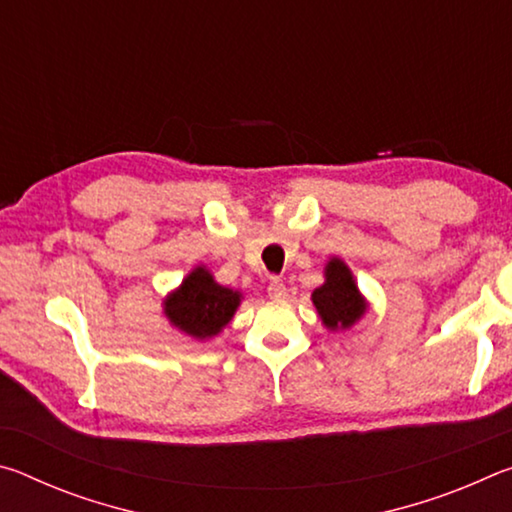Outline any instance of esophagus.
<instances>
[{
  "mask_svg": "<svg viewBox=\"0 0 512 512\" xmlns=\"http://www.w3.org/2000/svg\"><path fill=\"white\" fill-rule=\"evenodd\" d=\"M268 296H271L273 300H284V296H287V284H284L282 280H277V277H273V280L268 282Z\"/></svg>",
  "mask_w": 512,
  "mask_h": 512,
  "instance_id": "34e87169",
  "label": "esophagus"
}]
</instances>
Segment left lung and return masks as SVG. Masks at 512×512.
Masks as SVG:
<instances>
[{
	"instance_id": "1",
	"label": "left lung",
	"mask_w": 512,
	"mask_h": 512,
	"mask_svg": "<svg viewBox=\"0 0 512 512\" xmlns=\"http://www.w3.org/2000/svg\"><path fill=\"white\" fill-rule=\"evenodd\" d=\"M325 282L311 293L320 323L329 332H348L370 311V302L359 291L350 266L341 257H329L323 271Z\"/></svg>"
}]
</instances>
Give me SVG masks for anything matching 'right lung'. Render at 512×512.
<instances>
[{
  "mask_svg": "<svg viewBox=\"0 0 512 512\" xmlns=\"http://www.w3.org/2000/svg\"><path fill=\"white\" fill-rule=\"evenodd\" d=\"M244 300V293L223 287L203 264L194 266L176 289L162 298V316L180 334L194 341H212L219 336Z\"/></svg>",
  "mask_w": 512,
  "mask_h": 512,
  "instance_id": "1",
  "label": "right lung"
}]
</instances>
